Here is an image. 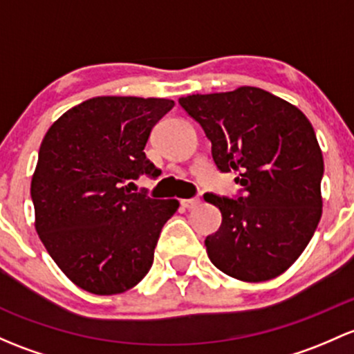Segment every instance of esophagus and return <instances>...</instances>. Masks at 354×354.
Returning a JSON list of instances; mask_svg holds the SVG:
<instances>
[{
	"instance_id": "34e87169",
	"label": "esophagus",
	"mask_w": 354,
	"mask_h": 354,
	"mask_svg": "<svg viewBox=\"0 0 354 354\" xmlns=\"http://www.w3.org/2000/svg\"><path fill=\"white\" fill-rule=\"evenodd\" d=\"M181 205L188 208V210H192V208H196L200 205V198H185L181 200Z\"/></svg>"
}]
</instances>
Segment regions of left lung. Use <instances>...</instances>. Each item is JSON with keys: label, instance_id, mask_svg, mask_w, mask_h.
<instances>
[{"label": "left lung", "instance_id": "8db88e82", "mask_svg": "<svg viewBox=\"0 0 354 354\" xmlns=\"http://www.w3.org/2000/svg\"><path fill=\"white\" fill-rule=\"evenodd\" d=\"M180 105L202 125L222 173H237L236 198L205 193L222 224L205 245L229 277L266 281L297 261L322 215L324 159L314 127L292 103L261 88L189 95Z\"/></svg>", "mask_w": 354, "mask_h": 354}]
</instances>
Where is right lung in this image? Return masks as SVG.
Masks as SVG:
<instances>
[{
  "label": "right lung",
  "mask_w": 354,
  "mask_h": 354,
  "mask_svg": "<svg viewBox=\"0 0 354 354\" xmlns=\"http://www.w3.org/2000/svg\"><path fill=\"white\" fill-rule=\"evenodd\" d=\"M173 100L96 96L47 130L32 178L35 229L62 273L95 295L136 286L151 270L178 200L132 193L161 171L146 158L151 130Z\"/></svg>",
  "instance_id": "obj_1"
}]
</instances>
